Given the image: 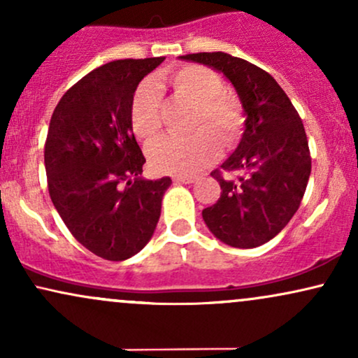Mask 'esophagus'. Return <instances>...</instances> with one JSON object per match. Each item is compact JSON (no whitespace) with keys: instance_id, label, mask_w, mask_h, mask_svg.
Instances as JSON below:
<instances>
[{"instance_id":"obj_1","label":"esophagus","mask_w":358,"mask_h":358,"mask_svg":"<svg viewBox=\"0 0 358 358\" xmlns=\"http://www.w3.org/2000/svg\"><path fill=\"white\" fill-rule=\"evenodd\" d=\"M195 180V176H173V182L176 183H193Z\"/></svg>"}]
</instances>
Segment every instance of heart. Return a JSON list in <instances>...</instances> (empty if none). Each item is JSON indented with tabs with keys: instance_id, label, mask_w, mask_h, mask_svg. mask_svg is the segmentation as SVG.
Wrapping results in <instances>:
<instances>
[{
	"instance_id": "1",
	"label": "heart",
	"mask_w": 358,
	"mask_h": 358,
	"mask_svg": "<svg viewBox=\"0 0 358 358\" xmlns=\"http://www.w3.org/2000/svg\"><path fill=\"white\" fill-rule=\"evenodd\" d=\"M178 99L193 104L190 136H165L148 146V159L159 173L192 175L210 165L224 148L237 145L245 127L241 101L225 92L219 73L202 65H182L163 73ZM136 138L151 141L163 127V102L153 79L139 82L129 108Z\"/></svg>"
}]
</instances>
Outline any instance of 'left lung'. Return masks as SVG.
Listing matches in <instances>:
<instances>
[{"label": "left lung", "mask_w": 358, "mask_h": 358, "mask_svg": "<svg viewBox=\"0 0 358 358\" xmlns=\"http://www.w3.org/2000/svg\"><path fill=\"white\" fill-rule=\"evenodd\" d=\"M220 71L236 87L245 113L237 150L212 176L220 199L202 217L217 239L250 249L276 237L296 213L311 173L305 127L289 97L268 72L224 52L180 57Z\"/></svg>", "instance_id": "1"}]
</instances>
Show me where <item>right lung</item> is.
Segmentation results:
<instances>
[{
    "instance_id": "add662e5",
    "label": "right lung",
    "mask_w": 358,
    "mask_h": 358,
    "mask_svg": "<svg viewBox=\"0 0 358 358\" xmlns=\"http://www.w3.org/2000/svg\"><path fill=\"white\" fill-rule=\"evenodd\" d=\"M163 60L124 59L96 69L62 96L48 126L52 202L72 236L108 261L145 248L171 185L170 176L141 178L146 158L129 121L134 90Z\"/></svg>"
}]
</instances>
